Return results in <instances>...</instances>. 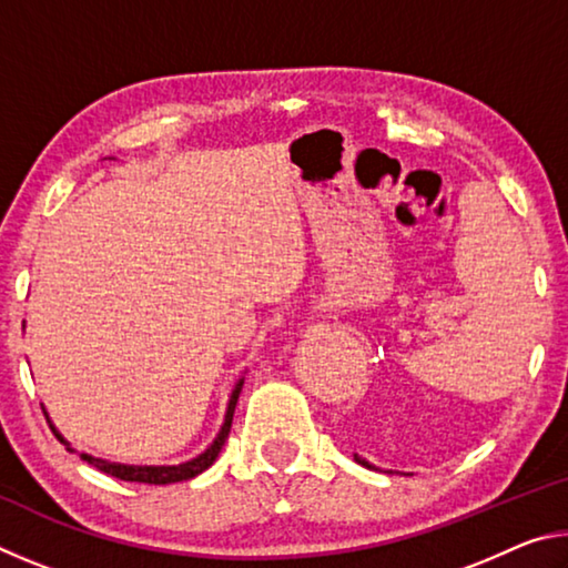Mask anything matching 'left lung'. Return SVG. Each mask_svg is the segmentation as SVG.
<instances>
[{
	"label": "left lung",
	"instance_id": "obj_1",
	"mask_svg": "<svg viewBox=\"0 0 568 568\" xmlns=\"http://www.w3.org/2000/svg\"><path fill=\"white\" fill-rule=\"evenodd\" d=\"M353 458H355V464H361V466H365V468H376L373 464H368V460H365V458H361L358 454H353Z\"/></svg>",
	"mask_w": 568,
	"mask_h": 568
}]
</instances>
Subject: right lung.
Wrapping results in <instances>:
<instances>
[{
    "instance_id": "1",
    "label": "right lung",
    "mask_w": 568,
    "mask_h": 568,
    "mask_svg": "<svg viewBox=\"0 0 568 568\" xmlns=\"http://www.w3.org/2000/svg\"><path fill=\"white\" fill-rule=\"evenodd\" d=\"M243 381L245 378H240L235 383L233 393H230L225 420H223V426H220V434L215 436L213 444H210L200 456H195L192 460H185V464H178V466H128V464H112V460H104V458H94L90 454H80V458L88 460V464H92L98 470H102V474L114 476V478H120V480H138V484L165 486V484H178V480L195 478L197 474H203L205 468H210V466L215 464L217 454L225 446L227 434H230V426H233V413H235V406H237L240 390H243ZM44 416H47V410H44ZM47 420H50V416H47ZM50 428H52V434L57 436V440H60V444L67 446V450H72V454H74V448L67 444L60 430L52 426V420H50Z\"/></svg>"
}]
</instances>
